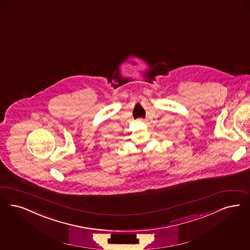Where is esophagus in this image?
Returning <instances> with one entry per match:
<instances>
[{
	"instance_id": "esophagus-1",
	"label": "esophagus",
	"mask_w": 250,
	"mask_h": 250,
	"mask_svg": "<svg viewBox=\"0 0 250 250\" xmlns=\"http://www.w3.org/2000/svg\"><path fill=\"white\" fill-rule=\"evenodd\" d=\"M139 121H140V122H144V120H143V119H141V118H140V119H139Z\"/></svg>"
}]
</instances>
